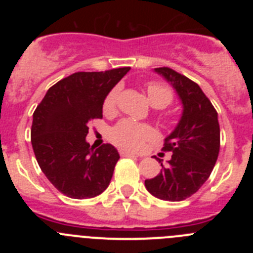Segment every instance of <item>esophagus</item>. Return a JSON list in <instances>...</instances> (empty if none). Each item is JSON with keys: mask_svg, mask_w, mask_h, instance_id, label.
Segmentation results:
<instances>
[{"mask_svg": "<svg viewBox=\"0 0 253 253\" xmlns=\"http://www.w3.org/2000/svg\"><path fill=\"white\" fill-rule=\"evenodd\" d=\"M120 156L122 157H139V156H137V154L131 153V152H128V151H120Z\"/></svg>", "mask_w": 253, "mask_h": 253, "instance_id": "esophagus-1", "label": "esophagus"}]
</instances>
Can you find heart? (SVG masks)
Wrapping results in <instances>:
<instances>
[{"mask_svg": "<svg viewBox=\"0 0 253 253\" xmlns=\"http://www.w3.org/2000/svg\"><path fill=\"white\" fill-rule=\"evenodd\" d=\"M119 93V87H114L113 90L107 93L104 100V104H102V110L105 114L110 115V114L115 113ZM147 96H148V100L152 106L156 107V109H163V107L171 104L172 100H173L172 91L167 86L158 84V82L148 84ZM153 137L154 130L152 126L129 119L120 120L110 130V139L114 144L124 149H131V151L140 149L146 140L152 139Z\"/></svg>", "mask_w": 253, "mask_h": 253, "instance_id": "1", "label": "heart"}]
</instances>
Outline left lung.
<instances>
[{
    "label": "left lung",
    "instance_id": "left-lung-1",
    "mask_svg": "<svg viewBox=\"0 0 253 253\" xmlns=\"http://www.w3.org/2000/svg\"><path fill=\"white\" fill-rule=\"evenodd\" d=\"M154 72L173 87L182 114L163 144V151L172 152L169 165L161 163L160 173L144 185L161 200L181 202L195 194L213 171L220 147L218 113L198 84L169 67L154 68Z\"/></svg>",
    "mask_w": 253,
    "mask_h": 253
}]
</instances>
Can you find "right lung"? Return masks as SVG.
<instances>
[{
  "label": "right lung",
  "mask_w": 253,
  "mask_h": 253,
  "mask_svg": "<svg viewBox=\"0 0 253 253\" xmlns=\"http://www.w3.org/2000/svg\"><path fill=\"white\" fill-rule=\"evenodd\" d=\"M129 69L73 73L51 86L34 111L35 157L46 178L68 198H95L110 184L120 156L111 144L90 147L87 124L101 119L105 97Z\"/></svg>",
  "instance_id": "right-lung-1"
}]
</instances>
